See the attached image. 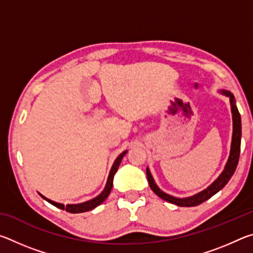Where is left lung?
I'll use <instances>...</instances> for the list:
<instances>
[{
    "mask_svg": "<svg viewBox=\"0 0 253 253\" xmlns=\"http://www.w3.org/2000/svg\"><path fill=\"white\" fill-rule=\"evenodd\" d=\"M224 95L230 97L231 100V111H232V118H233V135H232V145H231V152L228 163H226L224 170L222 172L219 177L215 182H214L212 185H210L207 190L201 192V193L196 194L194 196H191V198H185V199H178L174 198L172 195H169L164 193V192L161 191L160 188L154 182V179L151 175L149 169H146L147 174V179L149 183V186H151L152 191L156 195L160 196L161 199L168 201L169 203L176 204L178 207H196L201 203L205 202V201L212 198L214 194H216L217 192L222 190L226 183L230 181V178L232 177V175L235 172V169H237V165L239 163V156H240V147H241V116H240V113L237 108V105H235L234 97L231 92L229 91H223Z\"/></svg>",
    "mask_w": 253,
    "mask_h": 253,
    "instance_id": "obj_1",
    "label": "left lung"
}]
</instances>
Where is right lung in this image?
Wrapping results in <instances>:
<instances>
[{
	"label": "right lung",
	"mask_w": 253,
	"mask_h": 253,
	"mask_svg": "<svg viewBox=\"0 0 253 253\" xmlns=\"http://www.w3.org/2000/svg\"><path fill=\"white\" fill-rule=\"evenodd\" d=\"M127 152H124L122 153L121 155H119L116 161H115L113 168H111L110 169V173H109V176H108V181H107V184H106V187L105 190L102 191V193L100 195H98L97 198H95L93 200H90L88 201V202H84V203H81V204H68V205H63L61 203H57V202H53V201H51L49 199L44 198L43 195H41L42 198H43L45 201H48L49 203H51L52 205H54V207H57L59 209L61 210H66L67 212L69 213H83V212H87V211H90V210L97 208L98 205H100L104 201L108 198V195L110 193L111 188H113V181H114V176L115 174H116L117 169L119 168V164H121V162L123 160L124 155H125Z\"/></svg>",
	"instance_id": "obj_1"
}]
</instances>
